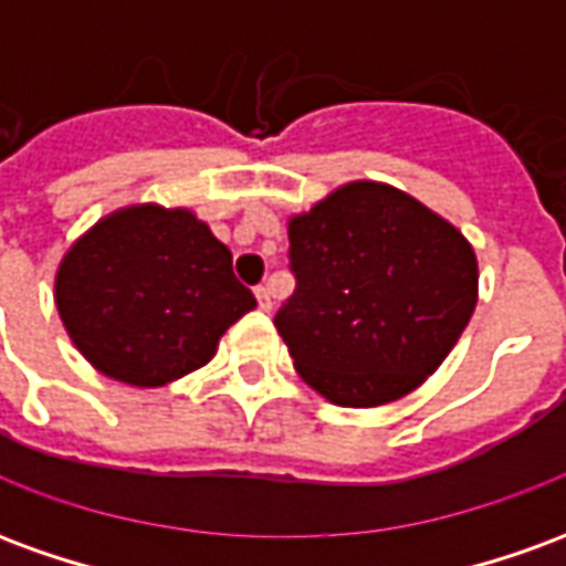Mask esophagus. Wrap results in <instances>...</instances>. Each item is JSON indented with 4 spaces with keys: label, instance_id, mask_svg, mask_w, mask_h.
Returning a JSON list of instances; mask_svg holds the SVG:
<instances>
[{
    "label": "esophagus",
    "instance_id": "esophagus-1",
    "mask_svg": "<svg viewBox=\"0 0 566 566\" xmlns=\"http://www.w3.org/2000/svg\"><path fill=\"white\" fill-rule=\"evenodd\" d=\"M254 296H258V306L263 308V312H270L272 308V294L266 284H260V287H254Z\"/></svg>",
    "mask_w": 566,
    "mask_h": 566
}]
</instances>
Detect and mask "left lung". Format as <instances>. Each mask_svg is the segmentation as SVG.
I'll return each instance as SVG.
<instances>
[{"label":"left lung","mask_w":566,"mask_h":566,"mask_svg":"<svg viewBox=\"0 0 566 566\" xmlns=\"http://www.w3.org/2000/svg\"><path fill=\"white\" fill-rule=\"evenodd\" d=\"M287 239L296 287L275 327L331 403L367 409L416 391L473 315V245L397 187L343 185L291 218Z\"/></svg>","instance_id":"8db88e82"}]
</instances>
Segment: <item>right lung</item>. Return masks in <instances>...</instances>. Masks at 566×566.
Wrapping results in <instances>:
<instances>
[{
  "label": "right lung",
  "instance_id": "add662e5",
  "mask_svg": "<svg viewBox=\"0 0 566 566\" xmlns=\"http://www.w3.org/2000/svg\"><path fill=\"white\" fill-rule=\"evenodd\" d=\"M54 300L81 355L136 388L206 367L227 327L258 306L209 223L154 202L81 235L56 270Z\"/></svg>",
  "mask_w": 566,
  "mask_h": 566
}]
</instances>
